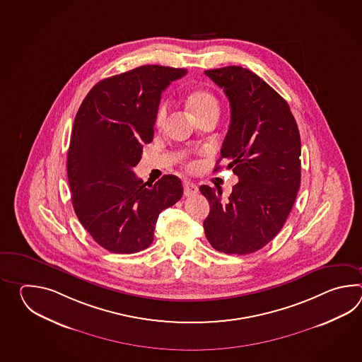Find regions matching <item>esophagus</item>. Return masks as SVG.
<instances>
[{
    "label": "esophagus",
    "mask_w": 362,
    "mask_h": 362,
    "mask_svg": "<svg viewBox=\"0 0 362 362\" xmlns=\"http://www.w3.org/2000/svg\"><path fill=\"white\" fill-rule=\"evenodd\" d=\"M184 192L186 197H192V195H197V194H198L199 189H198L197 185L186 181L184 184Z\"/></svg>",
    "instance_id": "obj_1"
}]
</instances>
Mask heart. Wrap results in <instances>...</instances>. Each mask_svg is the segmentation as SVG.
<instances>
[{"instance_id":"1","label":"heart","mask_w":362,"mask_h":362,"mask_svg":"<svg viewBox=\"0 0 362 362\" xmlns=\"http://www.w3.org/2000/svg\"><path fill=\"white\" fill-rule=\"evenodd\" d=\"M186 106L190 110L192 116L195 119H200L203 116L217 115L220 112V103L215 94L206 89H197L192 90L187 97H186ZM167 111H168V105L165 102H162L155 114V124L162 125L163 122L167 117Z\"/></svg>"}]
</instances>
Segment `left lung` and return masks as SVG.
<instances>
[{
  "label": "left lung",
  "instance_id": "obj_1",
  "mask_svg": "<svg viewBox=\"0 0 362 362\" xmlns=\"http://www.w3.org/2000/svg\"><path fill=\"white\" fill-rule=\"evenodd\" d=\"M204 74L230 103L218 162H228L239 181L226 200L221 190L200 186L209 202L203 228L218 252L252 254L277 235L293 209L300 187V133L288 103L252 71L228 66Z\"/></svg>",
  "mask_w": 362,
  "mask_h": 362
}]
</instances>
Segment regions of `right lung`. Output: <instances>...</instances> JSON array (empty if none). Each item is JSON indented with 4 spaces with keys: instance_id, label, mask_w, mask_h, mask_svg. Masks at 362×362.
Returning <instances> with one entry per match:
<instances>
[{
    "instance_id": "1",
    "label": "right lung",
    "mask_w": 362,
    "mask_h": 362,
    "mask_svg": "<svg viewBox=\"0 0 362 362\" xmlns=\"http://www.w3.org/2000/svg\"><path fill=\"white\" fill-rule=\"evenodd\" d=\"M184 75V69L141 66L100 80L77 111L67 155L72 206L110 252L134 254L150 246L159 214L184 194L173 175L146 186L132 170L154 139L160 94Z\"/></svg>"
}]
</instances>
